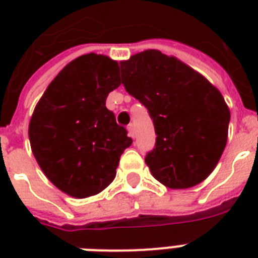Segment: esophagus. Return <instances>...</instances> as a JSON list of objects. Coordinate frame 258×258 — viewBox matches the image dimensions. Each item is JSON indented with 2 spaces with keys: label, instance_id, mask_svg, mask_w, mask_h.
<instances>
[{
  "label": "esophagus",
  "instance_id": "1",
  "mask_svg": "<svg viewBox=\"0 0 258 258\" xmlns=\"http://www.w3.org/2000/svg\"><path fill=\"white\" fill-rule=\"evenodd\" d=\"M127 131H128V137H131V138L135 137V128H134V124H128V127H127Z\"/></svg>",
  "mask_w": 258,
  "mask_h": 258
}]
</instances>
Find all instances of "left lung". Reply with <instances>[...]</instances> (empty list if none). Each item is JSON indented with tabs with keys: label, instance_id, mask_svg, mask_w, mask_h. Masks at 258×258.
<instances>
[{
	"label": "left lung",
	"instance_id": "8db88e82",
	"mask_svg": "<svg viewBox=\"0 0 258 258\" xmlns=\"http://www.w3.org/2000/svg\"><path fill=\"white\" fill-rule=\"evenodd\" d=\"M125 91L154 121L157 142L146 165L170 188L201 183L216 169L228 141L230 111L208 79L174 56L147 49L120 61Z\"/></svg>",
	"mask_w": 258,
	"mask_h": 258
}]
</instances>
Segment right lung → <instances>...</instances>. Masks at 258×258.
Here are the masks:
<instances>
[{
	"label": "right lung",
	"instance_id": "add662e5",
	"mask_svg": "<svg viewBox=\"0 0 258 258\" xmlns=\"http://www.w3.org/2000/svg\"><path fill=\"white\" fill-rule=\"evenodd\" d=\"M120 86L117 61L88 53L67 64L38 100L29 141L38 166L52 183L75 198L103 191L133 139L105 107Z\"/></svg>",
	"mask_w": 258,
	"mask_h": 258
}]
</instances>
